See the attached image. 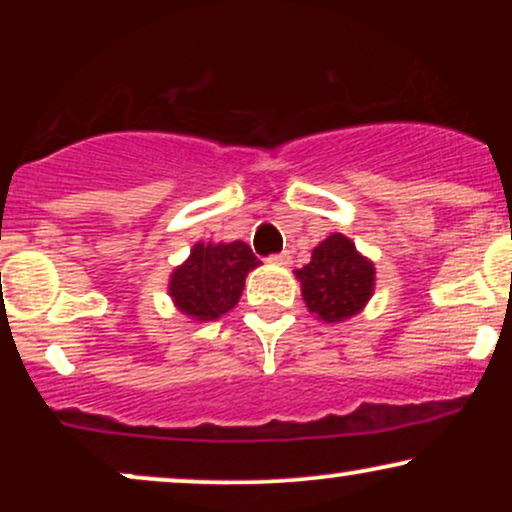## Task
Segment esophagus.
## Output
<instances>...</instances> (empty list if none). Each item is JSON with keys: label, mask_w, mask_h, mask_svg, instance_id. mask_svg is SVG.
I'll return each mask as SVG.
<instances>
[{"label": "esophagus", "mask_w": 512, "mask_h": 512, "mask_svg": "<svg viewBox=\"0 0 512 512\" xmlns=\"http://www.w3.org/2000/svg\"><path fill=\"white\" fill-rule=\"evenodd\" d=\"M272 260L279 262V264H291V252L289 250L279 252V255H272Z\"/></svg>", "instance_id": "1"}]
</instances>
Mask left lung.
<instances>
[{
  "instance_id": "8db88e82",
  "label": "left lung",
  "mask_w": 512,
  "mask_h": 512,
  "mask_svg": "<svg viewBox=\"0 0 512 512\" xmlns=\"http://www.w3.org/2000/svg\"><path fill=\"white\" fill-rule=\"evenodd\" d=\"M303 301L325 322H342L356 315L373 293L375 269L361 257L349 238L332 233L313 250V260L296 272Z\"/></svg>"
}]
</instances>
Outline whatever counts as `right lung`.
I'll use <instances>...</instances> for the list:
<instances>
[{"instance_id": "add662e5", "label": "right lung", "mask_w": 512, "mask_h": 512, "mask_svg": "<svg viewBox=\"0 0 512 512\" xmlns=\"http://www.w3.org/2000/svg\"><path fill=\"white\" fill-rule=\"evenodd\" d=\"M260 260L250 245L236 243L204 245L197 243L190 260L173 272L170 296L185 315L195 320H216L238 303L245 276Z\"/></svg>"}]
</instances>
